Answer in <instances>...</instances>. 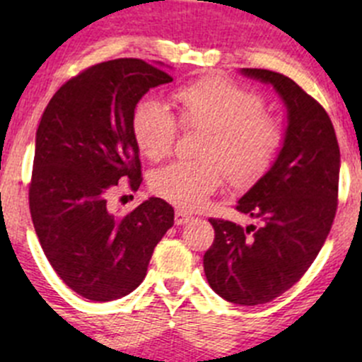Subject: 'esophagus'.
Segmentation results:
<instances>
[{"mask_svg": "<svg viewBox=\"0 0 362 362\" xmlns=\"http://www.w3.org/2000/svg\"><path fill=\"white\" fill-rule=\"evenodd\" d=\"M189 221H192V215L187 214L185 210H177L175 211V224L177 226H184L187 224Z\"/></svg>", "mask_w": 362, "mask_h": 362, "instance_id": "obj_1", "label": "esophagus"}]
</instances>
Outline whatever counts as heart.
I'll return each mask as SVG.
<instances>
[{
  "label": "heart",
  "mask_w": 362,
  "mask_h": 362,
  "mask_svg": "<svg viewBox=\"0 0 362 362\" xmlns=\"http://www.w3.org/2000/svg\"><path fill=\"white\" fill-rule=\"evenodd\" d=\"M184 127H202L196 160H177L151 175V189L185 210H194L224 182L247 184L264 173L282 145V129L262 112V100L222 75H203L171 94ZM173 115L156 100H141L131 115L138 151L166 158L177 136ZM225 168H222L221 166Z\"/></svg>",
  "instance_id": "1"
}]
</instances>
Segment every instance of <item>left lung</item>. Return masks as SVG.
<instances>
[{
  "instance_id": "obj_1",
  "label": "left lung",
  "mask_w": 362,
  "mask_h": 362,
  "mask_svg": "<svg viewBox=\"0 0 362 362\" xmlns=\"http://www.w3.org/2000/svg\"><path fill=\"white\" fill-rule=\"evenodd\" d=\"M242 73L276 90L287 126L275 163L236 204L257 224L210 218L215 240L203 268L221 298L254 306L291 289L322 249L338 206L339 147L327 112L294 80L269 69Z\"/></svg>"
}]
</instances>
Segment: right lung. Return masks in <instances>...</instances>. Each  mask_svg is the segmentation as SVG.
Wrapping results in <instances>:
<instances>
[{
	"mask_svg": "<svg viewBox=\"0 0 362 362\" xmlns=\"http://www.w3.org/2000/svg\"><path fill=\"white\" fill-rule=\"evenodd\" d=\"M171 76L163 63L113 59L87 68L52 96L36 129L29 185L33 226L64 284L90 301L133 293L175 211L148 198L127 215L112 214L119 184H141L140 151L131 133L138 101Z\"/></svg>",
	"mask_w": 362,
	"mask_h": 362,
	"instance_id": "right-lung-1",
	"label": "right lung"
}]
</instances>
